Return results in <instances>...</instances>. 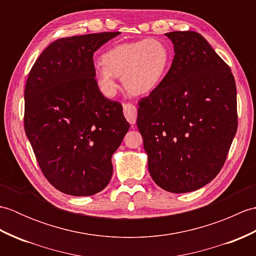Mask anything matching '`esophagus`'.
Listing matches in <instances>:
<instances>
[{
    "instance_id": "obj_1",
    "label": "esophagus",
    "mask_w": 256,
    "mask_h": 256,
    "mask_svg": "<svg viewBox=\"0 0 256 256\" xmlns=\"http://www.w3.org/2000/svg\"><path fill=\"white\" fill-rule=\"evenodd\" d=\"M123 106H124L125 118H126L130 124L134 125L135 122H136V116H138L136 108H135V106H133L132 103H126V104H124Z\"/></svg>"
}]
</instances>
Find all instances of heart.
Here are the masks:
<instances>
[{
  "instance_id": "obj_1",
  "label": "heart",
  "mask_w": 256,
  "mask_h": 256,
  "mask_svg": "<svg viewBox=\"0 0 256 256\" xmlns=\"http://www.w3.org/2000/svg\"><path fill=\"white\" fill-rule=\"evenodd\" d=\"M170 52L160 40H142L112 46L96 67L98 88L106 98L118 91L116 77L134 96L148 94L160 86L170 67Z\"/></svg>"
}]
</instances>
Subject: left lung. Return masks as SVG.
Segmentation results:
<instances>
[{
    "mask_svg": "<svg viewBox=\"0 0 256 256\" xmlns=\"http://www.w3.org/2000/svg\"><path fill=\"white\" fill-rule=\"evenodd\" d=\"M165 35L175 56L160 86L140 101L136 123L153 180L184 194L209 184L224 164L238 128L236 86L199 32Z\"/></svg>",
    "mask_w": 256,
    "mask_h": 256,
    "instance_id": "1",
    "label": "left lung"
}]
</instances>
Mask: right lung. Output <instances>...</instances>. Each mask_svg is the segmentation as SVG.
<instances>
[{
    "instance_id": "obj_1",
    "label": "right lung",
    "mask_w": 256,
    "mask_h": 256,
    "mask_svg": "<svg viewBox=\"0 0 256 256\" xmlns=\"http://www.w3.org/2000/svg\"><path fill=\"white\" fill-rule=\"evenodd\" d=\"M120 32L52 42L26 81L24 126L40 170L59 192L76 197L104 189L112 155L130 124L123 108L98 88L94 54Z\"/></svg>"
}]
</instances>
